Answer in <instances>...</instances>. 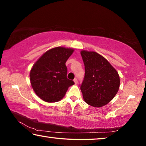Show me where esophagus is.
<instances>
[{"label":"esophagus","instance_id":"1","mask_svg":"<svg viewBox=\"0 0 146 146\" xmlns=\"http://www.w3.org/2000/svg\"><path fill=\"white\" fill-rule=\"evenodd\" d=\"M74 82H75V84H78V80H77V78H75V79H74Z\"/></svg>","mask_w":146,"mask_h":146}]
</instances>
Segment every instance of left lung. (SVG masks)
I'll list each match as a JSON object with an SVG mask.
<instances>
[{
  "mask_svg": "<svg viewBox=\"0 0 146 146\" xmlns=\"http://www.w3.org/2000/svg\"><path fill=\"white\" fill-rule=\"evenodd\" d=\"M85 76L80 86L83 98L88 104L100 108L115 97L120 87L117 70L106 59L95 51L82 50Z\"/></svg>",
  "mask_w": 146,
  "mask_h": 146,
  "instance_id": "8db88e82",
  "label": "left lung"
}]
</instances>
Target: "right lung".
I'll return each mask as SVG.
<instances>
[{
	"label": "right lung",
	"instance_id": "obj_1",
	"mask_svg": "<svg viewBox=\"0 0 146 146\" xmlns=\"http://www.w3.org/2000/svg\"><path fill=\"white\" fill-rule=\"evenodd\" d=\"M74 49L56 47L44 53L34 64L29 73L32 88L39 98L56 102L66 95L74 82L67 78L66 62Z\"/></svg>",
	"mask_w": 146,
	"mask_h": 146
}]
</instances>
